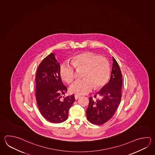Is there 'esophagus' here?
Masks as SVG:
<instances>
[{"mask_svg":"<svg viewBox=\"0 0 155 155\" xmlns=\"http://www.w3.org/2000/svg\"><path fill=\"white\" fill-rule=\"evenodd\" d=\"M80 97H81V96H80V95H77V94H75V99L76 100L79 99V98Z\"/></svg>","mask_w":155,"mask_h":155,"instance_id":"esophagus-1","label":"esophagus"}]
</instances>
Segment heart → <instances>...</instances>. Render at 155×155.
Wrapping results in <instances>:
<instances>
[{"mask_svg":"<svg viewBox=\"0 0 155 155\" xmlns=\"http://www.w3.org/2000/svg\"><path fill=\"white\" fill-rule=\"evenodd\" d=\"M70 62L62 63L59 69L61 79L69 84L75 78V70H82V78L70 86V91L75 94H87L93 89L97 90L106 84L110 75V65L106 58L91 52L75 55Z\"/></svg>","mask_w":155,"mask_h":155,"instance_id":"heart-1","label":"heart"}]
</instances>
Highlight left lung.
<instances>
[{
  "mask_svg": "<svg viewBox=\"0 0 155 155\" xmlns=\"http://www.w3.org/2000/svg\"><path fill=\"white\" fill-rule=\"evenodd\" d=\"M113 65L110 78L107 84L95 94L96 100L89 98L86 110L87 118L91 123L102 125L108 121L114 114L121 98L122 75L117 61L113 57Z\"/></svg>",
  "mask_w": 155,
  "mask_h": 155,
  "instance_id": "left-lung-1",
  "label": "left lung"
}]
</instances>
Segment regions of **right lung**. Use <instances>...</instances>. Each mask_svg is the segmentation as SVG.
<instances>
[{"label":"right lung","instance_id":"right-lung-1","mask_svg":"<svg viewBox=\"0 0 155 155\" xmlns=\"http://www.w3.org/2000/svg\"><path fill=\"white\" fill-rule=\"evenodd\" d=\"M60 64L51 53L40 63L36 75L37 103L43 117L53 123L65 121L70 107L75 101L74 95L62 97L67 91L61 81Z\"/></svg>","mask_w":155,"mask_h":155}]
</instances>
